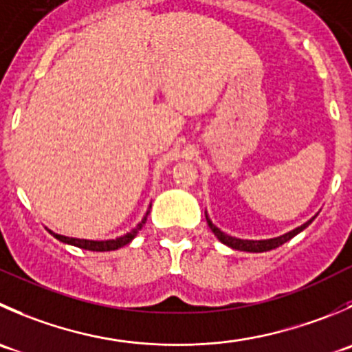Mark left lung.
<instances>
[{
	"mask_svg": "<svg viewBox=\"0 0 352 352\" xmlns=\"http://www.w3.org/2000/svg\"><path fill=\"white\" fill-rule=\"evenodd\" d=\"M204 217H206V221H208V227L213 230V234L217 235L218 241L223 242L225 245H228V248L232 249H237V251H245V252H265V251H270V249H275L278 248V245H282L284 242L291 241L292 237H296V235L299 234V232L305 230L306 227H308L309 223H311L313 220L316 218V214L313 218H309L306 223L299 225V227H296L294 230L287 232V234H282L278 235V237H272V239H259V241H252V239H239V237H232V235L225 234V232H221L220 228L217 227V225H213V221L210 220V217H208V213L204 211Z\"/></svg>",
	"mask_w": 352,
	"mask_h": 352,
	"instance_id": "obj_1",
	"label": "left lung"
}]
</instances>
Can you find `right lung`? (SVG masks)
<instances>
[{
    "label": "right lung",
    "mask_w": 352,
    "mask_h": 352,
    "mask_svg": "<svg viewBox=\"0 0 352 352\" xmlns=\"http://www.w3.org/2000/svg\"><path fill=\"white\" fill-rule=\"evenodd\" d=\"M151 208V206H149ZM148 214H149V210L146 211V214L142 217V220L139 221L138 225H135L134 228H132L131 232H127V234L120 235V237L117 239H108V241H91V239H77V237H67V235H61V234H54L53 230H50V234L53 235L54 239H58L60 242H63V244H70V245H75V248H80V249H87V251H115V249L118 248H124V245H127L129 242L132 241V239L135 237V235L139 234V230L142 228V225L146 223V220H148Z\"/></svg>",
    "instance_id": "obj_1"
}]
</instances>
